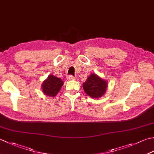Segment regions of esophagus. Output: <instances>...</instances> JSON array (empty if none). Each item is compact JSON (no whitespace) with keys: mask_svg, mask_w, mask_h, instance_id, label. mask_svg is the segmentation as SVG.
Wrapping results in <instances>:
<instances>
[{"mask_svg":"<svg viewBox=\"0 0 154 154\" xmlns=\"http://www.w3.org/2000/svg\"><path fill=\"white\" fill-rule=\"evenodd\" d=\"M67 79L68 80H69V81L74 80V79H75V77H73V75H68V76L67 77Z\"/></svg>","mask_w":154,"mask_h":154,"instance_id":"obj_1","label":"esophagus"}]
</instances>
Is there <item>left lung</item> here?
<instances>
[{"label":"left lung","mask_w":154,"mask_h":154,"mask_svg":"<svg viewBox=\"0 0 154 154\" xmlns=\"http://www.w3.org/2000/svg\"><path fill=\"white\" fill-rule=\"evenodd\" d=\"M107 83L98 77L97 75L91 74L83 84L85 92L93 98H99L103 95L106 91Z\"/></svg>","instance_id":"obj_1"}]
</instances>
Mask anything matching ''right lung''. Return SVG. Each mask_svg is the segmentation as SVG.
Masks as SVG:
<instances>
[{"label": "right lung", "mask_w": 154, "mask_h": 154, "mask_svg": "<svg viewBox=\"0 0 154 154\" xmlns=\"http://www.w3.org/2000/svg\"><path fill=\"white\" fill-rule=\"evenodd\" d=\"M63 85V81L60 78L56 77L53 75H50L43 82L42 89L45 95L51 96V97H55Z\"/></svg>", "instance_id": "add662e5"}]
</instances>
